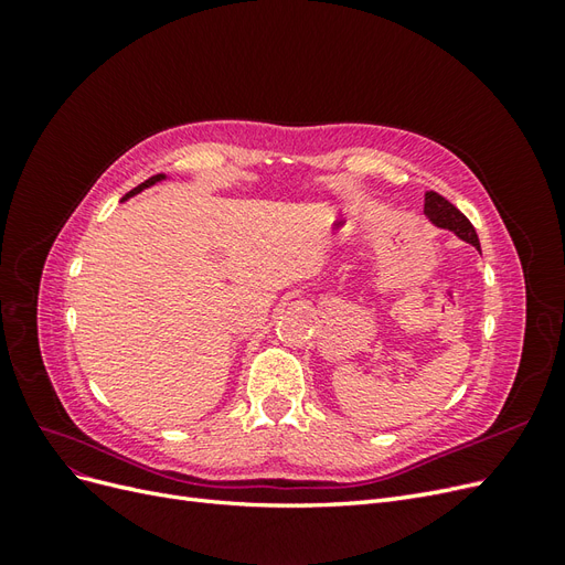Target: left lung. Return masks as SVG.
<instances>
[{"instance_id":"left-lung-1","label":"left lung","mask_w":565,"mask_h":565,"mask_svg":"<svg viewBox=\"0 0 565 565\" xmlns=\"http://www.w3.org/2000/svg\"><path fill=\"white\" fill-rule=\"evenodd\" d=\"M424 214L434 226L452 231L459 241H465V243L473 245L476 249H481V243H478V235H476V228L471 226V221L443 195H438L434 191L426 193L424 195Z\"/></svg>"}]
</instances>
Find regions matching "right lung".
<instances>
[{"instance_id":"1","label":"right lung","mask_w":565,"mask_h":565,"mask_svg":"<svg viewBox=\"0 0 565 565\" xmlns=\"http://www.w3.org/2000/svg\"><path fill=\"white\" fill-rule=\"evenodd\" d=\"M164 179H167L164 174H156V177H150V179H148V181H143L141 185H136V188H134V191H129V193H127V195H125L122 200H129L131 195H136V193H141V191H146V188H150V185H156V183H160V181H164Z\"/></svg>"}]
</instances>
